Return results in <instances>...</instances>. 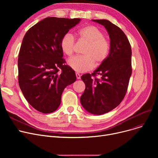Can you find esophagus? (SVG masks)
I'll use <instances>...</instances> for the list:
<instances>
[{
    "mask_svg": "<svg viewBox=\"0 0 158 158\" xmlns=\"http://www.w3.org/2000/svg\"><path fill=\"white\" fill-rule=\"evenodd\" d=\"M76 77H77V79H81V76H80V74H79V73H76Z\"/></svg>",
    "mask_w": 158,
    "mask_h": 158,
    "instance_id": "esophagus-1",
    "label": "esophagus"
}]
</instances>
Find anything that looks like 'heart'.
Masks as SVG:
<instances>
[{"label": "heart", "instance_id": "obj_1", "mask_svg": "<svg viewBox=\"0 0 158 158\" xmlns=\"http://www.w3.org/2000/svg\"><path fill=\"white\" fill-rule=\"evenodd\" d=\"M80 38L87 44L83 50V56L73 57L68 61V64L76 72H85L94 68L95 65L102 64L108 57L110 45L104 38V32L93 25H88L78 31ZM75 39L70 33L61 38L60 47L66 56H72L75 49Z\"/></svg>", "mask_w": 158, "mask_h": 158}]
</instances>
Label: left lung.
Here are the masks:
<instances>
[{"instance_id": "left-lung-1", "label": "left lung", "mask_w": 158, "mask_h": 158, "mask_svg": "<svg viewBox=\"0 0 158 158\" xmlns=\"http://www.w3.org/2000/svg\"><path fill=\"white\" fill-rule=\"evenodd\" d=\"M106 28L110 39V54L106 60L92 73L81 76L86 88L80 98L89 113L101 115L117 107L126 95L131 76V47L126 35L107 20H92ZM99 74L100 80L93 78Z\"/></svg>"}]
</instances>
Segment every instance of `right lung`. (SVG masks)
I'll use <instances>...</instances> for the list:
<instances>
[{
    "instance_id": "right-lung-1",
    "label": "right lung",
    "mask_w": 158,
    "mask_h": 158,
    "mask_svg": "<svg viewBox=\"0 0 158 158\" xmlns=\"http://www.w3.org/2000/svg\"><path fill=\"white\" fill-rule=\"evenodd\" d=\"M81 20L48 17L31 27L23 38L18 60L19 86L29 104L41 113L55 111L64 89L76 80L74 70L64 64L60 43Z\"/></svg>"
}]
</instances>
